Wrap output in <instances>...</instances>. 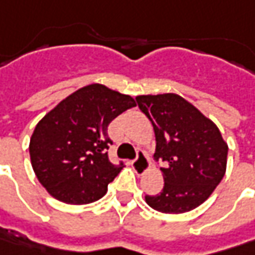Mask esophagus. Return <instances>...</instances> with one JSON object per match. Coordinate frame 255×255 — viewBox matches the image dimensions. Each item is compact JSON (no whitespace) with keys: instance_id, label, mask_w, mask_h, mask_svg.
Listing matches in <instances>:
<instances>
[{"instance_id":"34e87169","label":"esophagus","mask_w":255,"mask_h":255,"mask_svg":"<svg viewBox=\"0 0 255 255\" xmlns=\"http://www.w3.org/2000/svg\"><path fill=\"white\" fill-rule=\"evenodd\" d=\"M131 165H132V168L135 170L137 174H142V172H145V170L148 168V158H147L145 152L138 151V152H137V157L131 161Z\"/></svg>"}]
</instances>
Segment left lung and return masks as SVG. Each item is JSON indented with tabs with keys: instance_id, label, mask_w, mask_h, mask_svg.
Masks as SVG:
<instances>
[{
	"instance_id": "obj_1",
	"label": "left lung",
	"mask_w": 255,
	"mask_h": 255,
	"mask_svg": "<svg viewBox=\"0 0 255 255\" xmlns=\"http://www.w3.org/2000/svg\"><path fill=\"white\" fill-rule=\"evenodd\" d=\"M135 100L154 127V160L164 161V188L145 195V201L161 213L191 211L221 183L227 142L216 124L180 95H138Z\"/></svg>"
}]
</instances>
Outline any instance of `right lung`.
<instances>
[{"label": "right lung", "instance_id": "1", "mask_svg": "<svg viewBox=\"0 0 255 255\" xmlns=\"http://www.w3.org/2000/svg\"><path fill=\"white\" fill-rule=\"evenodd\" d=\"M132 97L101 84L68 95L44 117L32 132L29 155L35 175L47 191L67 204L100 200L124 161L113 164L108 148L110 123L128 108Z\"/></svg>", "mask_w": 255, "mask_h": 255}]
</instances>
